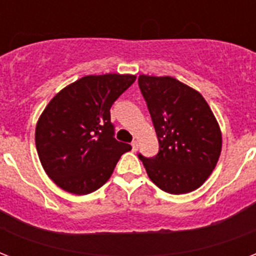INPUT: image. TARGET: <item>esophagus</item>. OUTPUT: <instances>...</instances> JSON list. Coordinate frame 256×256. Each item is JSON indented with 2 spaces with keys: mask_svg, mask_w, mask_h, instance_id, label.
Segmentation results:
<instances>
[{
  "mask_svg": "<svg viewBox=\"0 0 256 256\" xmlns=\"http://www.w3.org/2000/svg\"><path fill=\"white\" fill-rule=\"evenodd\" d=\"M132 152H136V150H138V140H132Z\"/></svg>",
  "mask_w": 256,
  "mask_h": 256,
  "instance_id": "34e87169",
  "label": "esophagus"
}]
</instances>
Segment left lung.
Here are the masks:
<instances>
[{
  "label": "left lung",
  "mask_w": 256,
  "mask_h": 256,
  "mask_svg": "<svg viewBox=\"0 0 256 256\" xmlns=\"http://www.w3.org/2000/svg\"><path fill=\"white\" fill-rule=\"evenodd\" d=\"M156 128L160 152L144 162L148 178L170 194H184L202 186L220 156L218 122L200 94L172 77L140 76Z\"/></svg>",
  "instance_id": "8db88e82"
}]
</instances>
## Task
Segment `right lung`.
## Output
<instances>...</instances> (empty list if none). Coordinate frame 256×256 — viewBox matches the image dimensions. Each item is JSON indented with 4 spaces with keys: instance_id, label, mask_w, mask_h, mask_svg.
Instances as JSON below:
<instances>
[{
    "instance_id": "right-lung-1",
    "label": "right lung",
    "mask_w": 256,
    "mask_h": 256,
    "mask_svg": "<svg viewBox=\"0 0 256 256\" xmlns=\"http://www.w3.org/2000/svg\"><path fill=\"white\" fill-rule=\"evenodd\" d=\"M134 76H86L58 92L36 128V146L46 174L72 194L98 190L132 146L114 138L110 108Z\"/></svg>"
}]
</instances>
